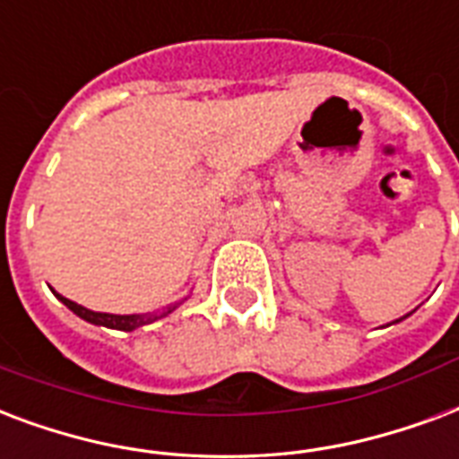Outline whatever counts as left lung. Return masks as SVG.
Returning a JSON list of instances; mask_svg holds the SVG:
<instances>
[{
    "label": "left lung",
    "instance_id": "8db88e82",
    "mask_svg": "<svg viewBox=\"0 0 459 459\" xmlns=\"http://www.w3.org/2000/svg\"><path fill=\"white\" fill-rule=\"evenodd\" d=\"M404 317H407V315H404ZM400 320H402V317H400ZM400 320H394V323H400Z\"/></svg>",
    "mask_w": 459,
    "mask_h": 459
}]
</instances>
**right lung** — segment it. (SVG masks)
<instances>
[{
    "label": "right lung",
    "mask_w": 459,
    "mask_h": 459,
    "mask_svg": "<svg viewBox=\"0 0 459 459\" xmlns=\"http://www.w3.org/2000/svg\"><path fill=\"white\" fill-rule=\"evenodd\" d=\"M57 299L65 303L72 313H76L82 320L91 325H100V327H110V330H122V332H132L136 327H142V325H149V323H156L160 317H166L168 313H173L175 307L180 306V303H173V306L163 307L159 313H146V315H113V313H96V310H89V307L79 306L74 300L65 299V296H59Z\"/></svg>",
    "instance_id": "right-lung-1"
}]
</instances>
